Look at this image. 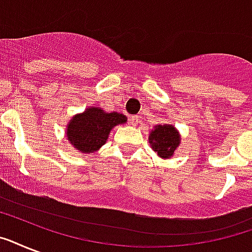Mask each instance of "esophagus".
<instances>
[{
    "instance_id": "34e87169",
    "label": "esophagus",
    "mask_w": 252,
    "mask_h": 252,
    "mask_svg": "<svg viewBox=\"0 0 252 252\" xmlns=\"http://www.w3.org/2000/svg\"><path fill=\"white\" fill-rule=\"evenodd\" d=\"M129 122H130V126H137L138 123H140V116H132V118L129 119Z\"/></svg>"
}]
</instances>
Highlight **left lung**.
Listing matches in <instances>:
<instances>
[{
  "mask_svg": "<svg viewBox=\"0 0 252 252\" xmlns=\"http://www.w3.org/2000/svg\"><path fill=\"white\" fill-rule=\"evenodd\" d=\"M180 133L171 124H158L149 133V144L158 157L170 159L180 145Z\"/></svg>",
  "mask_w": 252,
  "mask_h": 252,
  "instance_id": "obj_1",
  "label": "left lung"
}]
</instances>
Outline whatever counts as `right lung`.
<instances>
[{
	"instance_id": "right-lung-1",
	"label": "right lung",
	"mask_w": 252,
	"mask_h": 252,
	"mask_svg": "<svg viewBox=\"0 0 252 252\" xmlns=\"http://www.w3.org/2000/svg\"><path fill=\"white\" fill-rule=\"evenodd\" d=\"M124 123L126 115L106 112L100 107H89L69 120L65 130L66 140L78 153H94L106 144L111 129Z\"/></svg>"
}]
</instances>
